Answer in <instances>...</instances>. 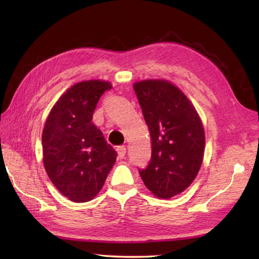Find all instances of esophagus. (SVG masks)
Returning a JSON list of instances; mask_svg holds the SVG:
<instances>
[{"mask_svg": "<svg viewBox=\"0 0 259 259\" xmlns=\"http://www.w3.org/2000/svg\"><path fill=\"white\" fill-rule=\"evenodd\" d=\"M116 151H117L118 157H120V159H124V156H125V154H126L125 146H117V149H116Z\"/></svg>", "mask_w": 259, "mask_h": 259, "instance_id": "esophagus-1", "label": "esophagus"}]
</instances>
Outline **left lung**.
Returning a JSON list of instances; mask_svg holds the SVG:
<instances>
[{
    "mask_svg": "<svg viewBox=\"0 0 259 259\" xmlns=\"http://www.w3.org/2000/svg\"><path fill=\"white\" fill-rule=\"evenodd\" d=\"M133 88L152 140L151 161L140 176L152 194L170 199L193 182L202 164L201 118L181 89L164 79L136 81Z\"/></svg>",
    "mask_w": 259,
    "mask_h": 259,
    "instance_id": "8db88e82",
    "label": "left lung"
}]
</instances>
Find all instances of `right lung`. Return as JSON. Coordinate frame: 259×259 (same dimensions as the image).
Listing matches in <instances>:
<instances>
[{
	"mask_svg": "<svg viewBox=\"0 0 259 259\" xmlns=\"http://www.w3.org/2000/svg\"><path fill=\"white\" fill-rule=\"evenodd\" d=\"M109 81L93 79L68 88L51 108L42 132L44 165L51 182L73 202H87L102 190L117 153L92 123Z\"/></svg>",
	"mask_w": 259,
	"mask_h": 259,
	"instance_id": "add662e5",
	"label": "right lung"
}]
</instances>
